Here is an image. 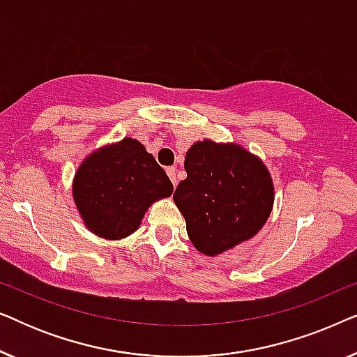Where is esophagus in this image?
<instances>
[{
	"instance_id": "1",
	"label": "esophagus",
	"mask_w": 357,
	"mask_h": 357,
	"mask_svg": "<svg viewBox=\"0 0 357 357\" xmlns=\"http://www.w3.org/2000/svg\"><path fill=\"white\" fill-rule=\"evenodd\" d=\"M165 172H167L170 182H172L174 187H175V185H177V169H175V167H167V169H165Z\"/></svg>"
}]
</instances>
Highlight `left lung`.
Listing matches in <instances>:
<instances>
[{"instance_id":"obj_1","label":"left lung","mask_w":357,"mask_h":357,"mask_svg":"<svg viewBox=\"0 0 357 357\" xmlns=\"http://www.w3.org/2000/svg\"><path fill=\"white\" fill-rule=\"evenodd\" d=\"M185 170L174 202L190 241L204 255L216 257L248 241L270 218L275 202L270 172L238 144L198 141L188 149Z\"/></svg>"}]
</instances>
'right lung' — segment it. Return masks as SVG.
Masks as SVG:
<instances>
[{
    "instance_id": "add662e5",
    "label": "right lung",
    "mask_w": 357,
    "mask_h": 357,
    "mask_svg": "<svg viewBox=\"0 0 357 357\" xmlns=\"http://www.w3.org/2000/svg\"><path fill=\"white\" fill-rule=\"evenodd\" d=\"M172 192V182L153 154L131 138L92 153L73 183V197L87 229L110 241L133 234L146 209Z\"/></svg>"
}]
</instances>
